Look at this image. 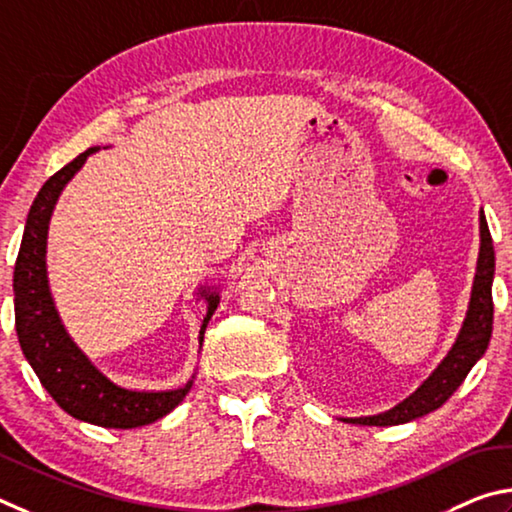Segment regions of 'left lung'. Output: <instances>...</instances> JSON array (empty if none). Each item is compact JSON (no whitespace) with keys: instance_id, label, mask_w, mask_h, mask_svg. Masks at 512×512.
<instances>
[{"instance_id":"obj_1","label":"left lung","mask_w":512,"mask_h":512,"mask_svg":"<svg viewBox=\"0 0 512 512\" xmlns=\"http://www.w3.org/2000/svg\"><path fill=\"white\" fill-rule=\"evenodd\" d=\"M479 238L477 270H474L468 310H465L459 335H456L452 348L447 351L441 364L436 366L432 375L409 398L398 402L396 407L375 416L342 418L344 423L391 427L425 416L429 411L441 407L461 387V382L470 373L472 366L481 360L492 335V279H495V247H492V238L483 211L479 213Z\"/></svg>"}]
</instances>
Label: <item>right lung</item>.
Wrapping results in <instances>:
<instances>
[{
	"mask_svg": "<svg viewBox=\"0 0 512 512\" xmlns=\"http://www.w3.org/2000/svg\"><path fill=\"white\" fill-rule=\"evenodd\" d=\"M98 150L101 148H89L74 161H69L65 168H60L56 175L44 182L31 204L13 274L15 330L26 362L31 364L42 387L58 402L62 411L89 425L134 429L170 414L191 391L195 373L179 389L141 391L121 387L89 360V355L74 342V337L62 324L49 288V222L65 186L85 166L87 157H92ZM195 299L206 303V315L200 326V337H197L202 348L204 330L209 326L213 312L218 310L220 292L213 285H200L195 290Z\"/></svg>",
	"mask_w": 512,
	"mask_h": 512,
	"instance_id": "right-lung-1",
	"label": "right lung"
}]
</instances>
